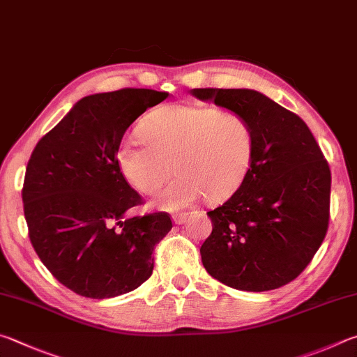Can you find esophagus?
I'll use <instances>...</instances> for the list:
<instances>
[{"label":"esophagus","instance_id":"34e87169","mask_svg":"<svg viewBox=\"0 0 357 357\" xmlns=\"http://www.w3.org/2000/svg\"><path fill=\"white\" fill-rule=\"evenodd\" d=\"M172 218H174L175 224H183V222H186V220H188V213L182 211V213H175Z\"/></svg>","mask_w":357,"mask_h":357}]
</instances>
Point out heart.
I'll return each mask as SVG.
<instances>
[{
  "instance_id": "1",
  "label": "heart",
  "mask_w": 357,
  "mask_h": 357,
  "mask_svg": "<svg viewBox=\"0 0 357 357\" xmlns=\"http://www.w3.org/2000/svg\"><path fill=\"white\" fill-rule=\"evenodd\" d=\"M141 135L119 146L117 167L136 191L153 196L171 177L174 162L180 175L156 202L165 210L190 207L205 196L211 202L230 197L254 155L251 122L215 106H162L146 119Z\"/></svg>"
}]
</instances>
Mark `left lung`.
<instances>
[{
	"label": "left lung",
	"mask_w": 357,
	"mask_h": 357,
	"mask_svg": "<svg viewBox=\"0 0 357 357\" xmlns=\"http://www.w3.org/2000/svg\"><path fill=\"white\" fill-rule=\"evenodd\" d=\"M245 116L254 155L245 180L208 211L213 230L201 246L211 278L245 291H268L296 279L328 232L331 169L301 117L252 89H192Z\"/></svg>",
	"instance_id": "8db88e82"
}]
</instances>
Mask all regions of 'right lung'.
Instances as JSON below:
<instances>
[{
  "instance_id": "right-lung-1",
  "label": "right lung",
  "mask_w": 357,
  "mask_h": 357,
  "mask_svg": "<svg viewBox=\"0 0 357 357\" xmlns=\"http://www.w3.org/2000/svg\"><path fill=\"white\" fill-rule=\"evenodd\" d=\"M167 96L131 87L87 96L31 153L22 190L29 240L48 271L81 296L114 298L152 276L171 216L125 218L142 197L122 177L116 152L130 125Z\"/></svg>"
}]
</instances>
